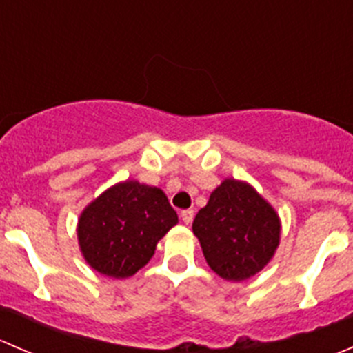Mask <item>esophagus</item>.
I'll return each instance as SVG.
<instances>
[{"instance_id": "1", "label": "esophagus", "mask_w": 353, "mask_h": 353, "mask_svg": "<svg viewBox=\"0 0 353 353\" xmlns=\"http://www.w3.org/2000/svg\"><path fill=\"white\" fill-rule=\"evenodd\" d=\"M193 219H194L193 210H183V212H181V220H183V223H186V225H190V223L193 222Z\"/></svg>"}]
</instances>
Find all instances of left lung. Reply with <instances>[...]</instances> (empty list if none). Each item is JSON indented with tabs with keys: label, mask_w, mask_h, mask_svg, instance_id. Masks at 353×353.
Wrapping results in <instances>:
<instances>
[{
	"label": "left lung",
	"mask_w": 353,
	"mask_h": 353,
	"mask_svg": "<svg viewBox=\"0 0 353 353\" xmlns=\"http://www.w3.org/2000/svg\"><path fill=\"white\" fill-rule=\"evenodd\" d=\"M193 232L210 268L220 279L243 282L273 259L282 222L251 184L227 177L196 213Z\"/></svg>",
	"instance_id": "left-lung-1"
}]
</instances>
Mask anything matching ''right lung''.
<instances>
[{"instance_id":"1","label":"right lung","mask_w":353,"mask_h":353,"mask_svg":"<svg viewBox=\"0 0 353 353\" xmlns=\"http://www.w3.org/2000/svg\"><path fill=\"white\" fill-rule=\"evenodd\" d=\"M177 222L160 188L126 179L85 206L77 223L78 245L92 270L130 279L150 261L159 241Z\"/></svg>"}]
</instances>
